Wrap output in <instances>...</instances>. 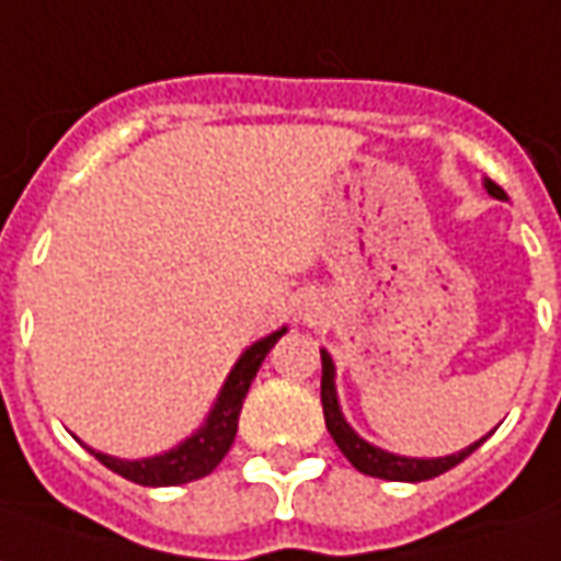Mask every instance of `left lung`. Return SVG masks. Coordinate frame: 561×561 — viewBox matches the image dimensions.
Returning <instances> with one entry per match:
<instances>
[{
	"instance_id": "obj_1",
	"label": "left lung",
	"mask_w": 561,
	"mask_h": 561,
	"mask_svg": "<svg viewBox=\"0 0 561 561\" xmlns=\"http://www.w3.org/2000/svg\"><path fill=\"white\" fill-rule=\"evenodd\" d=\"M485 188L492 198H507L501 185H494L492 180H485ZM320 360H323V376H320V403H323V419H327V431L335 439V446L342 449L351 465L357 467L366 477H378V480H391V482H421V480H434L439 473H446L455 465H461L467 455L480 449L485 443V436L477 439L473 446L455 451V455H446V458H405V455H393V451H385L366 443L363 436L354 434V427L347 424L342 409H339V397H335V366H332V357L327 351H320Z\"/></svg>"
}]
</instances>
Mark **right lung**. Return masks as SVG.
<instances>
[{
    "label": "right lung",
    "instance_id": "right-lung-1",
    "mask_svg": "<svg viewBox=\"0 0 561 561\" xmlns=\"http://www.w3.org/2000/svg\"><path fill=\"white\" fill-rule=\"evenodd\" d=\"M287 332L280 327L272 335L259 339L256 345H250L241 354V360L234 363V369L226 378L222 391L216 397L214 409L207 421L201 424L192 436H185L180 446H173L164 455H152V458H140V461H122L103 451L88 449L100 465H106L112 473L125 477V480L137 482V485H183V482L201 480L207 473H214L216 465L226 458V451L234 443L238 434V415H241L243 397L250 391V381L256 378L259 366L265 360V354L272 351L274 342Z\"/></svg>",
    "mask_w": 561,
    "mask_h": 561
}]
</instances>
